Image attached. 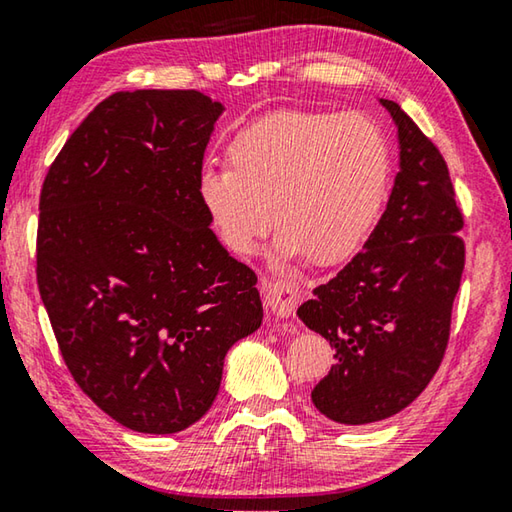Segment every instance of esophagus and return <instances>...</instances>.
Returning a JSON list of instances; mask_svg holds the SVG:
<instances>
[{"label": "esophagus", "instance_id": "esophagus-1", "mask_svg": "<svg viewBox=\"0 0 512 512\" xmlns=\"http://www.w3.org/2000/svg\"><path fill=\"white\" fill-rule=\"evenodd\" d=\"M266 300L271 305L273 314L277 318H289L293 311H296L298 302H300V289L296 282L291 280H277V282H268L264 287Z\"/></svg>", "mask_w": 512, "mask_h": 512}]
</instances>
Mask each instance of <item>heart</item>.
<instances>
[{"label": "heart", "mask_w": 512, "mask_h": 512, "mask_svg": "<svg viewBox=\"0 0 512 512\" xmlns=\"http://www.w3.org/2000/svg\"><path fill=\"white\" fill-rule=\"evenodd\" d=\"M225 160L201 173L198 198L237 255L255 253L277 210L282 255L341 262L370 237L391 187V146L361 112H268L232 133Z\"/></svg>", "instance_id": "obj_1"}]
</instances>
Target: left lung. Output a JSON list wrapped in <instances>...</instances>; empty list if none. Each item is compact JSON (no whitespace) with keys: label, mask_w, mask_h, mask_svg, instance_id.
Listing matches in <instances>:
<instances>
[{"label":"left lung","mask_w":512,"mask_h":512,"mask_svg":"<svg viewBox=\"0 0 512 512\" xmlns=\"http://www.w3.org/2000/svg\"><path fill=\"white\" fill-rule=\"evenodd\" d=\"M381 106L400 140L386 212L352 262L298 307L336 350L311 402L341 424L391 418L427 388L445 357L465 266L463 212L445 158L395 101Z\"/></svg>","instance_id":"left-lung-1"}]
</instances>
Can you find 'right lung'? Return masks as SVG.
I'll return each instance as SVG.
<instances>
[{"instance_id": "right-lung-1", "label": "right lung", "mask_w": 512, "mask_h": 512, "mask_svg": "<svg viewBox=\"0 0 512 512\" xmlns=\"http://www.w3.org/2000/svg\"><path fill=\"white\" fill-rule=\"evenodd\" d=\"M221 112L198 90L115 92L42 183L36 275L60 354L103 413L140 433L201 420L225 352L264 318L257 275L198 198Z\"/></svg>"}]
</instances>
